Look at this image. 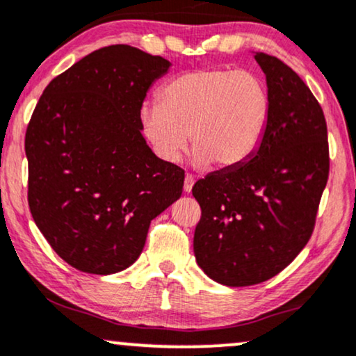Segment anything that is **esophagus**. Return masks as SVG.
<instances>
[{"mask_svg":"<svg viewBox=\"0 0 356 356\" xmlns=\"http://www.w3.org/2000/svg\"><path fill=\"white\" fill-rule=\"evenodd\" d=\"M194 182H195V177L192 174H187L186 175V179H184V191L187 192V194H189V192L192 191V186H194Z\"/></svg>","mask_w":356,"mask_h":356,"instance_id":"1","label":"esophagus"}]
</instances>
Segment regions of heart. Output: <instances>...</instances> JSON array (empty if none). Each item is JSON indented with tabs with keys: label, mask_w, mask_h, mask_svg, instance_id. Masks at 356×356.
<instances>
[{
	"label": "heart",
	"mask_w": 356,
	"mask_h": 356,
	"mask_svg": "<svg viewBox=\"0 0 356 356\" xmlns=\"http://www.w3.org/2000/svg\"><path fill=\"white\" fill-rule=\"evenodd\" d=\"M159 102L140 109L143 132L154 152L177 162L191 143L194 162L232 169L262 143L270 118V92L259 74L209 67L175 76L162 86Z\"/></svg>",
	"instance_id": "heart-1"
}]
</instances>
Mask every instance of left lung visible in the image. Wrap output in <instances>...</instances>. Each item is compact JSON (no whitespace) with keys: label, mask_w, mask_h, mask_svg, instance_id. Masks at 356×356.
<instances>
[{"label":"left lung","mask_w":356,"mask_h":356,"mask_svg":"<svg viewBox=\"0 0 356 356\" xmlns=\"http://www.w3.org/2000/svg\"><path fill=\"white\" fill-rule=\"evenodd\" d=\"M270 92V118L259 149L243 164L192 187L200 205L194 232L199 267L229 286L262 284L310 241L328 181L322 106L292 67L257 53Z\"/></svg>","instance_id":"1"}]
</instances>
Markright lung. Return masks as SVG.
I'll list each match as a JSON object with an SVG mask.
<instances>
[{
	"label": "right lung",
	"mask_w": 356,
	"mask_h": 356,
	"mask_svg": "<svg viewBox=\"0 0 356 356\" xmlns=\"http://www.w3.org/2000/svg\"><path fill=\"white\" fill-rule=\"evenodd\" d=\"M170 63L127 44L92 51L46 86L29 119L28 204L66 264L109 275L134 264L184 170L140 134V108Z\"/></svg>",
	"instance_id": "add662e5"
}]
</instances>
